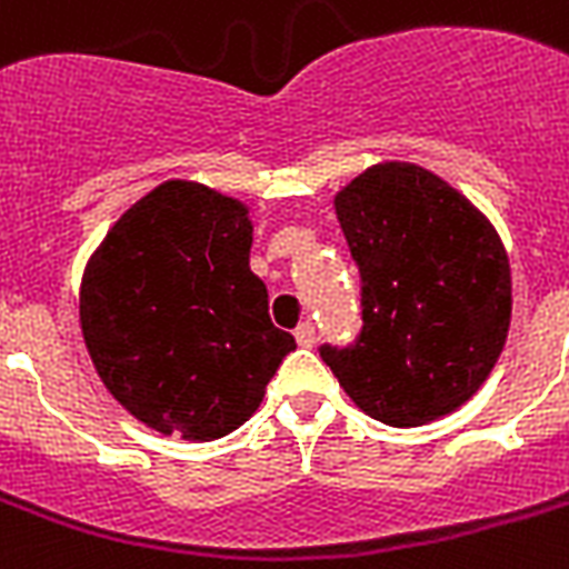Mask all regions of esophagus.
<instances>
[{
	"label": "esophagus",
	"instance_id": "obj_1",
	"mask_svg": "<svg viewBox=\"0 0 569 569\" xmlns=\"http://www.w3.org/2000/svg\"><path fill=\"white\" fill-rule=\"evenodd\" d=\"M295 340H298V346H313V342H316L313 325H310V322L298 325V328H295Z\"/></svg>",
	"mask_w": 569,
	"mask_h": 569
}]
</instances>
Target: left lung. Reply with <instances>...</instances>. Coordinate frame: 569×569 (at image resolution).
Instances as JSON below:
<instances>
[{
    "label": "left lung",
    "mask_w": 569,
    "mask_h": 569,
    "mask_svg": "<svg viewBox=\"0 0 569 569\" xmlns=\"http://www.w3.org/2000/svg\"><path fill=\"white\" fill-rule=\"evenodd\" d=\"M361 271L363 331L322 361L349 400L388 427L457 411L505 349L513 283L489 217L406 160L372 163L333 197Z\"/></svg>",
    "instance_id": "8db88e82"
}]
</instances>
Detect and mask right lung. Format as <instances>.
<instances>
[{"instance_id":"obj_1","label":"right lung","mask_w":569,"mask_h":569,"mask_svg":"<svg viewBox=\"0 0 569 569\" xmlns=\"http://www.w3.org/2000/svg\"><path fill=\"white\" fill-rule=\"evenodd\" d=\"M247 202L169 179L86 262L80 328L103 388L160 436L214 441L244 423L295 349L250 271Z\"/></svg>"}]
</instances>
